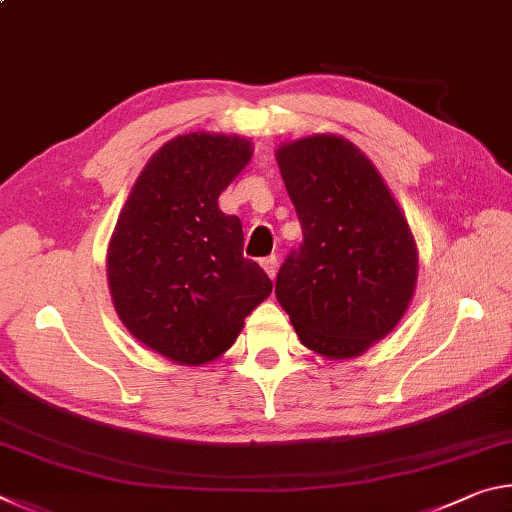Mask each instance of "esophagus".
I'll return each instance as SVG.
<instances>
[{
    "label": "esophagus",
    "instance_id": "esophagus-1",
    "mask_svg": "<svg viewBox=\"0 0 512 512\" xmlns=\"http://www.w3.org/2000/svg\"><path fill=\"white\" fill-rule=\"evenodd\" d=\"M262 268L266 271V275L271 277V280H275V275H277V257L275 255L264 257L262 259Z\"/></svg>",
    "mask_w": 512,
    "mask_h": 512
}]
</instances>
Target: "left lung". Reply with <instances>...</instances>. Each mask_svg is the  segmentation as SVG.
I'll return each instance as SVG.
<instances>
[{"instance_id":"left-lung-1","label":"left lung","mask_w":512,"mask_h":512,"mask_svg":"<svg viewBox=\"0 0 512 512\" xmlns=\"http://www.w3.org/2000/svg\"><path fill=\"white\" fill-rule=\"evenodd\" d=\"M275 160L302 225L275 296L300 343L352 359L393 332L418 282L409 221L375 164L341 135L277 146Z\"/></svg>"}]
</instances>
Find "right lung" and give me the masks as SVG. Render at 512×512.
<instances>
[{
  "instance_id": "add662e5",
  "label": "right lung",
  "mask_w": 512,
  "mask_h": 512,
  "mask_svg": "<svg viewBox=\"0 0 512 512\" xmlns=\"http://www.w3.org/2000/svg\"><path fill=\"white\" fill-rule=\"evenodd\" d=\"M253 158L239 135L187 133L162 144L128 194L108 244V287L124 327L180 366L232 348L244 318L273 291L244 257L237 216L219 196Z\"/></svg>"
}]
</instances>
